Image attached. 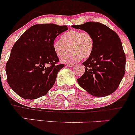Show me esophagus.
I'll return each mask as SVG.
<instances>
[{"label": "esophagus", "instance_id": "obj_1", "mask_svg": "<svg viewBox=\"0 0 135 135\" xmlns=\"http://www.w3.org/2000/svg\"><path fill=\"white\" fill-rule=\"evenodd\" d=\"M66 66H69V67H73L74 66V64H66Z\"/></svg>", "mask_w": 135, "mask_h": 135}]
</instances>
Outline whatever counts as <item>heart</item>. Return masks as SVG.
<instances>
[{
	"label": "heart",
	"mask_w": 135,
	"mask_h": 135,
	"mask_svg": "<svg viewBox=\"0 0 135 135\" xmlns=\"http://www.w3.org/2000/svg\"><path fill=\"white\" fill-rule=\"evenodd\" d=\"M94 47L92 35L87 31L70 30L61 36V40L53 42V48L57 56L62 58L70 51L72 52L62 59V62H75L81 58H88Z\"/></svg>",
	"instance_id": "1"
}]
</instances>
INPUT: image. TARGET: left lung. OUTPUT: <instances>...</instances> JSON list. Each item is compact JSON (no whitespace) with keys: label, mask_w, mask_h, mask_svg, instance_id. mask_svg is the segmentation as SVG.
Wrapping results in <instances>:
<instances>
[{"label":"left lung","mask_w":135,"mask_h":135,"mask_svg":"<svg viewBox=\"0 0 135 135\" xmlns=\"http://www.w3.org/2000/svg\"><path fill=\"white\" fill-rule=\"evenodd\" d=\"M72 27L89 32L94 40L93 51L82 63L85 70L78 79L80 86L95 97L114 93L126 72V54L119 36L99 22L88 21Z\"/></svg>","instance_id":"obj_1"}]
</instances>
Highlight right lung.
Returning <instances> with one entry per match:
<instances>
[{"instance_id":"right-lung-1","label":"right lung","mask_w":135,"mask_h":135,"mask_svg":"<svg viewBox=\"0 0 135 135\" xmlns=\"http://www.w3.org/2000/svg\"><path fill=\"white\" fill-rule=\"evenodd\" d=\"M67 26L37 24L30 27L16 42L6 65L7 81L19 96L35 99L54 85L58 72L65 66L54 52L55 38Z\"/></svg>"}]
</instances>
